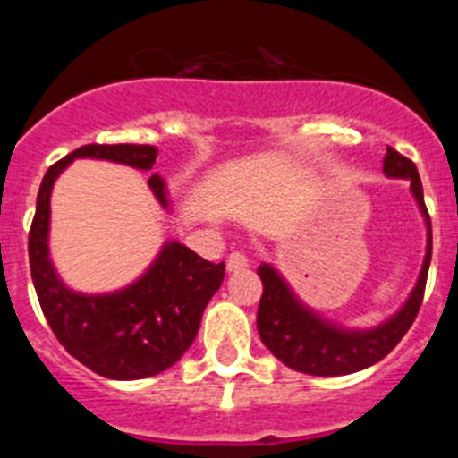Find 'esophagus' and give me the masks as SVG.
Listing matches in <instances>:
<instances>
[{
  "mask_svg": "<svg viewBox=\"0 0 458 458\" xmlns=\"http://www.w3.org/2000/svg\"><path fill=\"white\" fill-rule=\"evenodd\" d=\"M250 261L248 257H245V252H232L229 254V259H226V270L229 273H236V270H242V268H248Z\"/></svg>",
  "mask_w": 458,
  "mask_h": 458,
  "instance_id": "34e87169",
  "label": "esophagus"
}]
</instances>
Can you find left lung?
<instances>
[{"label": "left lung", "mask_w": 458, "mask_h": 458, "mask_svg": "<svg viewBox=\"0 0 458 458\" xmlns=\"http://www.w3.org/2000/svg\"><path fill=\"white\" fill-rule=\"evenodd\" d=\"M383 172L390 179L411 181V192L427 225V254L418 282L406 302L390 318L362 330V327H344L323 318L293 293L277 268L270 264L259 266L257 273L264 282V295L257 311L259 337L266 344V349L291 369L310 376H344L367 369L386 358L402 342L418 317L424 286H427L428 264H431V220L424 206L422 181L415 163L396 153L394 148H387Z\"/></svg>", "instance_id": "obj_1"}]
</instances>
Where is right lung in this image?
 Returning a JSON list of instances; mask_svg holds the SVG:
<instances>
[{
  "mask_svg": "<svg viewBox=\"0 0 458 458\" xmlns=\"http://www.w3.org/2000/svg\"><path fill=\"white\" fill-rule=\"evenodd\" d=\"M78 157L151 172L157 148L87 144L47 169L30 232V268L40 310L55 337L84 367L114 380L148 378L169 369L190 349L201 314L225 279V264H210L183 242L167 241L147 273L123 289L109 293L68 289L50 259V197L59 174ZM148 188L169 208L167 183L160 174L148 179Z\"/></svg>",
  "mask_w": 458,
  "mask_h": 458,
  "instance_id": "right-lung-1",
  "label": "right lung"
}]
</instances>
